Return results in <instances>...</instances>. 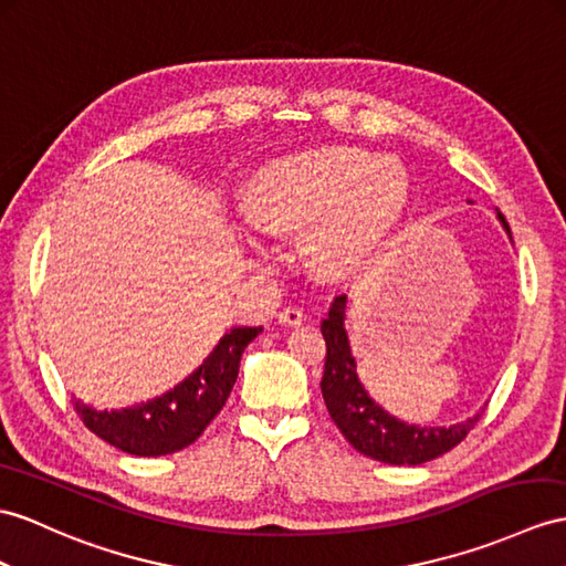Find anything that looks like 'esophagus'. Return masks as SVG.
I'll list each match as a JSON object with an SVG mask.
<instances>
[{"label":"esophagus","mask_w":566,"mask_h":566,"mask_svg":"<svg viewBox=\"0 0 566 566\" xmlns=\"http://www.w3.org/2000/svg\"><path fill=\"white\" fill-rule=\"evenodd\" d=\"M302 319H305V314H302V310H297V307H285L279 314V322L283 326H297V324H302Z\"/></svg>","instance_id":"esophagus-1"}]
</instances>
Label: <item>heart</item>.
<instances>
[{"label": "heart", "mask_w": 566, "mask_h": 566, "mask_svg": "<svg viewBox=\"0 0 566 566\" xmlns=\"http://www.w3.org/2000/svg\"><path fill=\"white\" fill-rule=\"evenodd\" d=\"M408 197L403 165L367 148L328 146L269 163L250 189L252 226L266 235L307 232L319 269L346 273L389 238Z\"/></svg>", "instance_id": "obj_1"}]
</instances>
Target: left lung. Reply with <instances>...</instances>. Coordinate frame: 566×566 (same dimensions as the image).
I'll use <instances>...</instances> for the list:
<instances>
[{"instance_id":"left-lung-1","label":"left lung","mask_w":566,"mask_h":566,"mask_svg":"<svg viewBox=\"0 0 566 566\" xmlns=\"http://www.w3.org/2000/svg\"><path fill=\"white\" fill-rule=\"evenodd\" d=\"M497 216L509 232L506 218L502 213ZM343 314H346V295H338L331 302L328 316L322 322L326 340L322 394L331 420L336 422L353 449L381 463L420 465L461 444L465 434L478 424L480 412L475 418L451 427H418L391 418L387 410L371 401L357 379L348 334L343 328Z\"/></svg>"}]
</instances>
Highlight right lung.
<instances>
[{
  "label": "right lung",
  "mask_w": 566,
  "mask_h": 566,
  "mask_svg": "<svg viewBox=\"0 0 566 566\" xmlns=\"http://www.w3.org/2000/svg\"><path fill=\"white\" fill-rule=\"evenodd\" d=\"M261 331V326L232 328L195 375L154 401L124 410H93L74 398L76 416L103 442L134 457H165L195 444L226 406L240 357Z\"/></svg>",
  "instance_id": "right-lung-1"
}]
</instances>
